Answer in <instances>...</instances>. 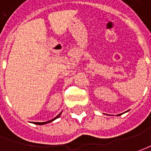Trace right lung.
<instances>
[{"label": "right lung", "instance_id": "add662e5", "mask_svg": "<svg viewBox=\"0 0 151 151\" xmlns=\"http://www.w3.org/2000/svg\"><path fill=\"white\" fill-rule=\"evenodd\" d=\"M61 114V113H60ZM60 114H58L56 117H54L53 120H50V121H48V122H35V124H37V125H44V124H46V123H49V122H53L54 120H55L56 118H58V117H59V116H60Z\"/></svg>", "mask_w": 151, "mask_h": 151}]
</instances>
